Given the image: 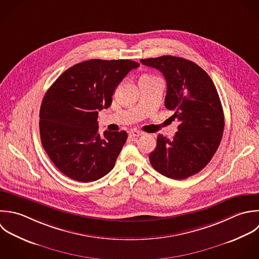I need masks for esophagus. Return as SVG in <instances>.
I'll use <instances>...</instances> for the list:
<instances>
[{
    "label": "esophagus",
    "mask_w": 259,
    "mask_h": 259,
    "mask_svg": "<svg viewBox=\"0 0 259 259\" xmlns=\"http://www.w3.org/2000/svg\"><path fill=\"white\" fill-rule=\"evenodd\" d=\"M143 134H144L143 132L137 131V130H132V131L129 132V135L132 136V137H139V136H141V135H143Z\"/></svg>",
    "instance_id": "1"
}]
</instances>
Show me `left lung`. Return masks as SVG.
I'll use <instances>...</instances> for the list:
<instances>
[{"label":"left lung","instance_id":"1","mask_svg":"<svg viewBox=\"0 0 259 259\" xmlns=\"http://www.w3.org/2000/svg\"><path fill=\"white\" fill-rule=\"evenodd\" d=\"M140 61L164 75V106L180 121L172 140L157 136L150 163L169 179L185 180L201 171L220 145L225 122L218 92L209 74L191 60L163 55Z\"/></svg>","mask_w":259,"mask_h":259}]
</instances>
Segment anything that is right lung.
Instances as JSON below:
<instances>
[{"label":"right lung","instance_id":"1","mask_svg":"<svg viewBox=\"0 0 259 259\" xmlns=\"http://www.w3.org/2000/svg\"><path fill=\"white\" fill-rule=\"evenodd\" d=\"M139 66L130 59H91L66 69L46 92L40 138L54 165L71 180L90 183L109 174L127 132L98 133V113L112 104L115 89Z\"/></svg>","mask_w":259,"mask_h":259}]
</instances>
